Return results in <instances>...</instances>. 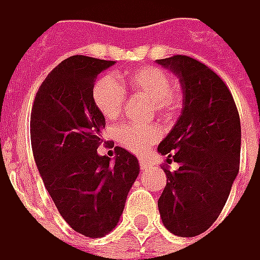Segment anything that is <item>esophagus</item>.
I'll return each instance as SVG.
<instances>
[{"instance_id": "esophagus-1", "label": "esophagus", "mask_w": 260, "mask_h": 260, "mask_svg": "<svg viewBox=\"0 0 260 260\" xmlns=\"http://www.w3.org/2000/svg\"><path fill=\"white\" fill-rule=\"evenodd\" d=\"M151 165L149 163V161H144V160H142L140 161V169H142L143 172H146V170H150Z\"/></svg>"}]
</instances>
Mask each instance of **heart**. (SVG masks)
<instances>
[{
    "instance_id": "obj_1",
    "label": "heart",
    "mask_w": 260,
    "mask_h": 260,
    "mask_svg": "<svg viewBox=\"0 0 260 260\" xmlns=\"http://www.w3.org/2000/svg\"><path fill=\"white\" fill-rule=\"evenodd\" d=\"M127 81L136 93L150 99L154 109L169 117L180 107L182 94L176 84H170L166 71L154 66L133 70L127 74ZM93 102L104 117L117 118L126 102V88L114 76H104L93 87ZM117 142L132 153L143 154L160 139V130L154 124H121L116 130Z\"/></svg>"
}]
</instances>
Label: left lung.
Here are the masks:
<instances>
[{
  "instance_id": "left-lung-1",
  "label": "left lung",
  "mask_w": 260,
  "mask_h": 260,
  "mask_svg": "<svg viewBox=\"0 0 260 260\" xmlns=\"http://www.w3.org/2000/svg\"><path fill=\"white\" fill-rule=\"evenodd\" d=\"M177 74L183 110L157 151L179 163L167 176L157 202L166 229L194 238L215 223L239 173L240 118L223 80L203 62L187 55L157 60Z\"/></svg>"
}]
</instances>
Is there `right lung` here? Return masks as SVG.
Wrapping results in <instances>:
<instances>
[{
  "instance_id": "right-lung-1",
  "label": "right lung",
  "mask_w": 260,
  "mask_h": 260,
  "mask_svg": "<svg viewBox=\"0 0 260 260\" xmlns=\"http://www.w3.org/2000/svg\"><path fill=\"white\" fill-rule=\"evenodd\" d=\"M113 64L85 55L61 61L40 85L29 121L45 189L64 220L87 238L116 228L140 172L137 157L123 147L114 149V161L97 153L106 118L94 104L93 87Z\"/></svg>"
}]
</instances>
